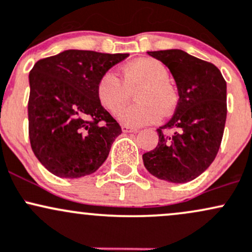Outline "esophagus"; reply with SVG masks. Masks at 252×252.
Wrapping results in <instances>:
<instances>
[{
    "label": "esophagus",
    "mask_w": 252,
    "mask_h": 252,
    "mask_svg": "<svg viewBox=\"0 0 252 252\" xmlns=\"http://www.w3.org/2000/svg\"><path fill=\"white\" fill-rule=\"evenodd\" d=\"M121 129H123L124 133H128V132H132V133H137V132H138L137 128H133V127H129V126H126V125L121 126Z\"/></svg>",
    "instance_id": "34e87169"
}]
</instances>
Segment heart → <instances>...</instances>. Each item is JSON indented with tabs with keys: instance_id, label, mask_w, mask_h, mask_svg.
Listing matches in <instances>:
<instances>
[{
	"instance_id": "b5f03b06",
	"label": "heart",
	"mask_w": 252,
	"mask_h": 252,
	"mask_svg": "<svg viewBox=\"0 0 252 252\" xmlns=\"http://www.w3.org/2000/svg\"><path fill=\"white\" fill-rule=\"evenodd\" d=\"M123 81L113 71L104 72L98 80L97 97L107 111L118 114L131 101L137 90L138 102L119 115L126 126L139 127L155 124L160 114H170L176 96L169 84V72L162 62L155 58H139L129 62L121 70Z\"/></svg>"
}]
</instances>
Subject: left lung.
I'll list each match as a JSON object with an SVG mask.
<instances>
[{
	"label": "left lung",
	"instance_id": "1",
	"mask_svg": "<svg viewBox=\"0 0 252 252\" xmlns=\"http://www.w3.org/2000/svg\"><path fill=\"white\" fill-rule=\"evenodd\" d=\"M148 53L170 70L180 98L174 117L157 128L158 145L143 155L144 165L159 180L189 182L219 151L227 113L226 82L216 65L182 50Z\"/></svg>",
	"mask_w": 252,
	"mask_h": 252
}]
</instances>
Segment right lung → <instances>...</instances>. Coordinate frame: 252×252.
Listing matches in <instances>:
<instances>
[{"label":"right lung","instance_id":"obj_1","mask_svg":"<svg viewBox=\"0 0 252 252\" xmlns=\"http://www.w3.org/2000/svg\"><path fill=\"white\" fill-rule=\"evenodd\" d=\"M128 53L66 50L30 72L28 133L35 157L62 179L93 174L108 157L121 127L101 106L98 80Z\"/></svg>","mask_w":252,"mask_h":252}]
</instances>
